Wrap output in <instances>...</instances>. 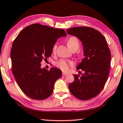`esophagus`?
Masks as SVG:
<instances>
[{
  "label": "esophagus",
  "mask_w": 123,
  "mask_h": 123,
  "mask_svg": "<svg viewBox=\"0 0 123 123\" xmlns=\"http://www.w3.org/2000/svg\"><path fill=\"white\" fill-rule=\"evenodd\" d=\"M67 75H68V74L67 73H62V76H67Z\"/></svg>",
  "instance_id": "esophagus-1"
}]
</instances>
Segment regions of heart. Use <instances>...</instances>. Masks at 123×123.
Wrapping results in <instances>:
<instances>
[{"instance_id": "1", "label": "heart", "mask_w": 123, "mask_h": 123, "mask_svg": "<svg viewBox=\"0 0 123 123\" xmlns=\"http://www.w3.org/2000/svg\"><path fill=\"white\" fill-rule=\"evenodd\" d=\"M67 45L71 50L74 49H78L79 47V40L75 37H71L67 41ZM57 49V44H55L52 48L53 53H55ZM56 66L63 71L68 70L69 66H73L74 63L71 61H67L66 60H61L56 63Z\"/></svg>"}]
</instances>
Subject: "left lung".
Masks as SVG:
<instances>
[{
    "instance_id": "8db88e82",
    "label": "left lung",
    "mask_w": 123,
    "mask_h": 123,
    "mask_svg": "<svg viewBox=\"0 0 123 123\" xmlns=\"http://www.w3.org/2000/svg\"><path fill=\"white\" fill-rule=\"evenodd\" d=\"M67 32L81 41L84 56L77 67L84 73L74 74V80L69 89L78 99L90 100L98 95L106 83L111 61L110 49L104 36L94 29L78 26L68 29Z\"/></svg>"
}]
</instances>
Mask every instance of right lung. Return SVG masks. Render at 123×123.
Here are the masks:
<instances>
[{"instance_id": "right-lung-1", "label": "right lung", "mask_w": 123, "mask_h": 123, "mask_svg": "<svg viewBox=\"0 0 123 123\" xmlns=\"http://www.w3.org/2000/svg\"><path fill=\"white\" fill-rule=\"evenodd\" d=\"M66 36L63 29L36 23L23 29L14 41L11 51L12 73L28 97L42 100L52 94L62 71L42 68L41 62L50 56L57 39Z\"/></svg>"}]
</instances>
